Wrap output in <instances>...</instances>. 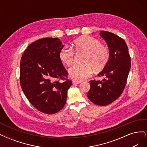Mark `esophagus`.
Returning a JSON list of instances; mask_svg holds the SVG:
<instances>
[{
    "label": "esophagus",
    "mask_w": 147,
    "mask_h": 147,
    "mask_svg": "<svg viewBox=\"0 0 147 147\" xmlns=\"http://www.w3.org/2000/svg\"><path fill=\"white\" fill-rule=\"evenodd\" d=\"M80 83H81L80 81H77V80H74L73 81L74 84H79Z\"/></svg>",
    "instance_id": "esophagus-1"
}]
</instances>
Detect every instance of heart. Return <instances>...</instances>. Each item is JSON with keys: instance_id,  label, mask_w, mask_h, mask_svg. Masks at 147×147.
<instances>
[{"instance_id": "b5f03b06", "label": "heart", "mask_w": 147, "mask_h": 147, "mask_svg": "<svg viewBox=\"0 0 147 147\" xmlns=\"http://www.w3.org/2000/svg\"><path fill=\"white\" fill-rule=\"evenodd\" d=\"M75 50L86 52L83 64H74L69 68L68 72L70 77L82 81L90 77L93 73V69L100 70L104 69L109 59V50L100 42L95 38L84 36L74 42ZM72 48L64 47L61 49L59 57L63 64L69 65L72 63L74 57Z\"/></svg>"}]
</instances>
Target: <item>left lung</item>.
Returning a JSON list of instances; mask_svg holds the SVG:
<instances>
[{"label": "left lung", "mask_w": 147, "mask_h": 147, "mask_svg": "<svg viewBox=\"0 0 147 147\" xmlns=\"http://www.w3.org/2000/svg\"><path fill=\"white\" fill-rule=\"evenodd\" d=\"M100 36L109 47V59L97 75L105 78L102 81L91 80L87 96L92 103L104 106L111 104L122 94L131 69V57L122 38L104 30L100 31Z\"/></svg>", "instance_id": "8db88e82"}]
</instances>
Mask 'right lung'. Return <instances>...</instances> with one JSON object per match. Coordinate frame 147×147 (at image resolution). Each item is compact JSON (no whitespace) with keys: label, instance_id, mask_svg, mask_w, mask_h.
<instances>
[{"label":"right lung","instance_id":"obj_1","mask_svg":"<svg viewBox=\"0 0 147 147\" xmlns=\"http://www.w3.org/2000/svg\"><path fill=\"white\" fill-rule=\"evenodd\" d=\"M64 47L58 38L39 39L30 44L21 59L22 90L35 109L48 115L64 107L72 83L66 79L67 72L59 57Z\"/></svg>","mask_w":147,"mask_h":147}]
</instances>
